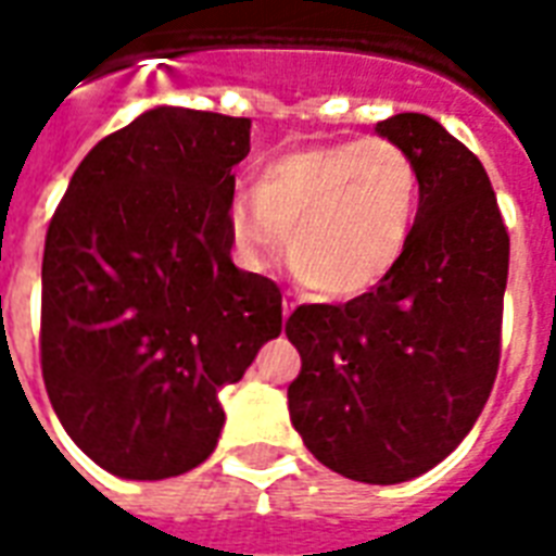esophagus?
<instances>
[{
	"label": "esophagus",
	"mask_w": 556,
	"mask_h": 556,
	"mask_svg": "<svg viewBox=\"0 0 556 556\" xmlns=\"http://www.w3.org/2000/svg\"><path fill=\"white\" fill-rule=\"evenodd\" d=\"M294 306H298V303L291 301V298H286V301H282V315H286V318H289V315L294 313Z\"/></svg>",
	"instance_id": "1"
}]
</instances>
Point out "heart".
I'll use <instances>...</instances> for the list:
<instances>
[{"label":"heart","instance_id":"b5f03b06","mask_svg":"<svg viewBox=\"0 0 556 556\" xmlns=\"http://www.w3.org/2000/svg\"><path fill=\"white\" fill-rule=\"evenodd\" d=\"M417 160L393 139L286 151L262 166L253 199L231 205V238L250 265L282 250L321 298H351L390 277L419 217Z\"/></svg>","mask_w":556,"mask_h":556}]
</instances>
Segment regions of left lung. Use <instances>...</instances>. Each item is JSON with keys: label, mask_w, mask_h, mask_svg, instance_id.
I'll return each instance as SVG.
<instances>
[{"label": "left lung", "mask_w": 556, "mask_h": 556, "mask_svg": "<svg viewBox=\"0 0 556 556\" xmlns=\"http://www.w3.org/2000/svg\"><path fill=\"white\" fill-rule=\"evenodd\" d=\"M375 130L417 160V226L375 289L291 313L289 414L321 465L393 485L443 462L489 402L509 235L479 157L434 118L399 113Z\"/></svg>", "instance_id": "8db88e82"}]
</instances>
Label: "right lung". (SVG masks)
Returning <instances> with one entry per match:
<instances>
[{
    "instance_id": "add662e5",
    "label": "right lung",
    "mask_w": 556,
    "mask_h": 556,
    "mask_svg": "<svg viewBox=\"0 0 556 556\" xmlns=\"http://www.w3.org/2000/svg\"><path fill=\"white\" fill-rule=\"evenodd\" d=\"M250 118L157 106L103 137L55 207L41 372L55 417L125 479L178 477L217 446V393L282 330L274 279L231 265Z\"/></svg>"
}]
</instances>
